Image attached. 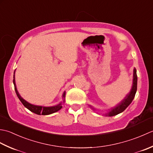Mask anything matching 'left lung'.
Segmentation results:
<instances>
[{
  "label": "left lung",
  "instance_id": "obj_1",
  "mask_svg": "<svg viewBox=\"0 0 153 153\" xmlns=\"http://www.w3.org/2000/svg\"><path fill=\"white\" fill-rule=\"evenodd\" d=\"M133 84L129 92L127 94L122 100L119 104H117L116 106L111 108L108 110L105 115L106 116H114L119 114L121 112H123L129 106V104L132 102L133 100L135 98V96L137 89V70L135 68L133 69ZM90 108H92L93 110H95V108H93L91 105H89Z\"/></svg>",
  "mask_w": 153,
  "mask_h": 153
}]
</instances>
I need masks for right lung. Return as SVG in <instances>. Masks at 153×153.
<instances>
[{"mask_svg": "<svg viewBox=\"0 0 153 153\" xmlns=\"http://www.w3.org/2000/svg\"><path fill=\"white\" fill-rule=\"evenodd\" d=\"M16 71V70H15ZM15 71L14 72V79H13V83L14 85V89H15V92L16 93V95L18 96V98H19L20 102L22 103V104L26 107L27 109H28L30 111L32 112H33L34 114H37V115H49L51 114L55 113V112L58 111L59 110H60L61 109L63 108V103H65V94H66V92H64L63 95H62V98H63V102H59L58 104L53 105V106H42V105H33L30 104V103L27 102L26 100L22 97V96L20 95L19 92H18V90L16 88V82H15Z\"/></svg>", "mask_w": 153, "mask_h": 153, "instance_id": "obj_1", "label": "right lung"}]
</instances>
